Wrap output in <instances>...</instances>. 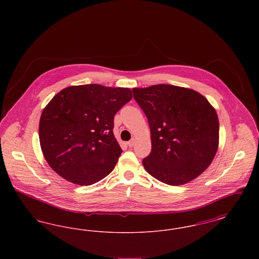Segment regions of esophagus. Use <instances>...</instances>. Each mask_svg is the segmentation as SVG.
Listing matches in <instances>:
<instances>
[{
  "label": "esophagus",
  "mask_w": 259,
  "mask_h": 259,
  "mask_svg": "<svg viewBox=\"0 0 259 259\" xmlns=\"http://www.w3.org/2000/svg\"><path fill=\"white\" fill-rule=\"evenodd\" d=\"M134 145H135V140H134V139H132L131 141H129V142L127 143V146H128L129 148H132V147H134Z\"/></svg>",
  "instance_id": "obj_1"
}]
</instances>
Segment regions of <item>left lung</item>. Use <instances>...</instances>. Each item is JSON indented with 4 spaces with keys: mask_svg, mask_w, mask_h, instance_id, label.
I'll list each match as a JSON object with an SVG mask.
<instances>
[{
    "mask_svg": "<svg viewBox=\"0 0 259 259\" xmlns=\"http://www.w3.org/2000/svg\"><path fill=\"white\" fill-rule=\"evenodd\" d=\"M132 91L150 128L152 148L143 159L147 172L169 185L197 178L219 147V118L209 101L192 89L170 84Z\"/></svg>",
    "mask_w": 259,
    "mask_h": 259,
    "instance_id": "8db88e82",
    "label": "left lung"
}]
</instances>
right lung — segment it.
I'll return each instance as SVG.
<instances>
[{"label":"right lung","mask_w":259,"mask_h":259,"mask_svg":"<svg viewBox=\"0 0 259 259\" xmlns=\"http://www.w3.org/2000/svg\"><path fill=\"white\" fill-rule=\"evenodd\" d=\"M131 99L129 88L99 84L67 87L51 99L40 115L38 136L52 170L79 185L107 177L122 152L113 118Z\"/></svg>","instance_id":"1"}]
</instances>
